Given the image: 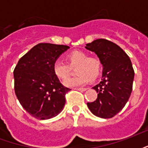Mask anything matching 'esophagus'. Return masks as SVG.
Instances as JSON below:
<instances>
[{"label":"esophagus","instance_id":"34e87169","mask_svg":"<svg viewBox=\"0 0 148 148\" xmlns=\"http://www.w3.org/2000/svg\"><path fill=\"white\" fill-rule=\"evenodd\" d=\"M74 90H79V91H86V90H88V88H75Z\"/></svg>","mask_w":148,"mask_h":148}]
</instances>
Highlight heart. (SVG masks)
<instances>
[{
  "label": "heart",
  "mask_w": 148,
  "mask_h": 148,
  "mask_svg": "<svg viewBox=\"0 0 148 148\" xmlns=\"http://www.w3.org/2000/svg\"><path fill=\"white\" fill-rule=\"evenodd\" d=\"M69 65L74 66L77 76L69 78L64 82L67 87H77L83 86L89 80H94L101 72V63L98 58L94 56L87 57V54L82 51H73L67 55ZM53 72L60 80H66L70 74V66L64 62L57 59L53 63Z\"/></svg>",
  "instance_id": "obj_1"
}]
</instances>
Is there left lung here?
<instances>
[{
	"instance_id": "8db88e82",
	"label": "left lung",
	"mask_w": 148,
	"mask_h": 148,
	"mask_svg": "<svg viewBox=\"0 0 148 148\" xmlns=\"http://www.w3.org/2000/svg\"><path fill=\"white\" fill-rule=\"evenodd\" d=\"M86 48L94 52L103 66L101 81L93 87L97 98L87 106L98 117H113L130 97L135 75L132 62L123 49L107 39H96Z\"/></svg>"
}]
</instances>
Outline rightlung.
<instances>
[{"label":"right lung","instance_id":"add662e5","mask_svg":"<svg viewBox=\"0 0 148 148\" xmlns=\"http://www.w3.org/2000/svg\"><path fill=\"white\" fill-rule=\"evenodd\" d=\"M69 46L39 43L20 58L13 71L14 89L22 107L38 120H47L61 112L66 93L53 72V63Z\"/></svg>","mask_w":148,"mask_h":148}]
</instances>
